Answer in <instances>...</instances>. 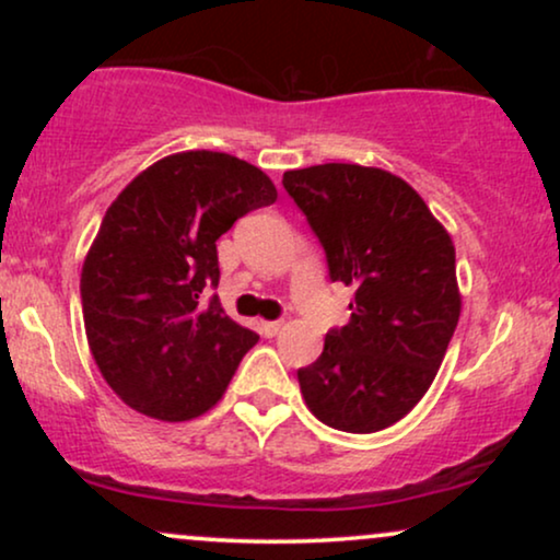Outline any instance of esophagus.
Segmentation results:
<instances>
[{
    "label": "esophagus",
    "mask_w": 560,
    "mask_h": 560,
    "mask_svg": "<svg viewBox=\"0 0 560 560\" xmlns=\"http://www.w3.org/2000/svg\"><path fill=\"white\" fill-rule=\"evenodd\" d=\"M281 320H260V334L262 337H276L281 331Z\"/></svg>",
    "instance_id": "obj_1"
}]
</instances>
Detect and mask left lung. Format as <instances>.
I'll return each instance as SVG.
<instances>
[{"label":"left lung","instance_id":"1","mask_svg":"<svg viewBox=\"0 0 560 560\" xmlns=\"http://www.w3.org/2000/svg\"><path fill=\"white\" fill-rule=\"evenodd\" d=\"M284 189L324 244L331 279L355 287L347 326L298 371L302 400L339 432H382L427 395L458 326L455 244L413 186L374 165L287 171Z\"/></svg>","mask_w":560,"mask_h":560}]
</instances>
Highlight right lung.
I'll use <instances>...</instances> for the list:
<instances>
[{
	"label": "right lung",
	"mask_w": 560,
	"mask_h": 560,
	"mask_svg": "<svg viewBox=\"0 0 560 560\" xmlns=\"http://www.w3.org/2000/svg\"><path fill=\"white\" fill-rule=\"evenodd\" d=\"M276 202V186L226 152L186 150L144 168L107 208L83 258L92 358L128 408L191 421L223 397L258 334L199 294L218 284V236Z\"/></svg>",
	"instance_id": "add662e5"
}]
</instances>
